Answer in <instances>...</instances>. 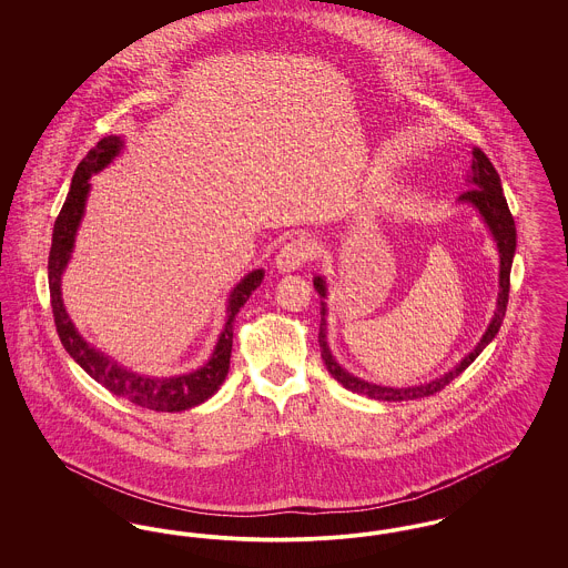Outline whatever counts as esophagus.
Returning a JSON list of instances; mask_svg holds the SVG:
<instances>
[{
    "label": "esophagus",
    "mask_w": 568,
    "mask_h": 568,
    "mask_svg": "<svg viewBox=\"0 0 568 568\" xmlns=\"http://www.w3.org/2000/svg\"><path fill=\"white\" fill-rule=\"evenodd\" d=\"M313 257L311 243L304 239H292L283 244L276 255V268L281 272H294Z\"/></svg>",
    "instance_id": "34e87169"
}]
</instances>
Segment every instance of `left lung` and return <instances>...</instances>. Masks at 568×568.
I'll return each instance as SVG.
<instances>
[{"label":"left lung","mask_w":568,"mask_h":568,"mask_svg":"<svg viewBox=\"0 0 568 568\" xmlns=\"http://www.w3.org/2000/svg\"><path fill=\"white\" fill-rule=\"evenodd\" d=\"M473 190L464 191L458 197V202H468L473 204L479 215L484 216L498 253H500V292H498V300H496V311L494 317L487 325L486 334L481 336L479 345L468 353L458 366H454L449 373H445L440 378H434L430 383L424 385H413V387H385V385H377V383H368L364 378L353 377L352 373H347L329 352L327 347V338H325V302H322V324H320V347H322V357H324L325 368L332 377L336 378L343 387H347L349 392L355 394H364L368 398L375 400H387V403H400V400H415V398H426L433 396L436 392L445 389L454 378L459 377L475 359L477 355L486 349L487 345L494 341V336L498 334L505 313H507V304H509V287H511V264H514L515 255V221L509 204L505 200L503 193V185H500V176L496 172V168L487 160L486 153L481 149H473V163H470V181ZM315 292L322 297H327V285H325L324 276H315L313 278Z\"/></svg>","instance_id":"obj_1"}]
</instances>
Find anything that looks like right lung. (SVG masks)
I'll return each instance as SVG.
<instances>
[{
    "label": "right lung",
    "instance_id": "add662e5",
    "mask_svg": "<svg viewBox=\"0 0 568 568\" xmlns=\"http://www.w3.org/2000/svg\"><path fill=\"white\" fill-rule=\"evenodd\" d=\"M123 149V140L119 135H106L102 138L79 163L72 185L68 191V197L59 211V216L54 221L53 244L49 253V290H51V306H53L54 325L57 334L61 338V345L65 352L74 357V362L81 366L82 371L98 383H102L114 396H121L135 406L151 408V410H162V413H174V410H185L191 406L202 405L209 400L221 383L227 377L230 371V355H232V338H234V320L239 311L243 308L244 302L248 296L260 287L264 271L248 272L243 281L232 290L230 300H227V320L223 325V332L216 341L215 352L211 359L187 375L179 377H149V375H138L123 366H119L109 355H104L98 349H93L72 324L63 308L61 300V274L65 271L72 248H74V239L81 225L82 215H84V202L89 195V179L104 170Z\"/></svg>",
    "mask_w": 568,
    "mask_h": 568
}]
</instances>
